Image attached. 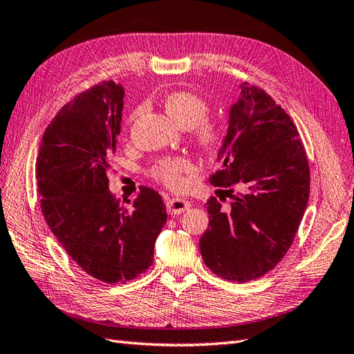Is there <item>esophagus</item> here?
Masks as SVG:
<instances>
[{"instance_id": "obj_1", "label": "esophagus", "mask_w": 354, "mask_h": 354, "mask_svg": "<svg viewBox=\"0 0 354 354\" xmlns=\"http://www.w3.org/2000/svg\"><path fill=\"white\" fill-rule=\"evenodd\" d=\"M166 207H167L169 214L179 216L190 208V202L185 199H180V197H171V199L166 202Z\"/></svg>"}]
</instances>
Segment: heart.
Instances as JSON below:
<instances>
[{"label":"heart","mask_w":354,"mask_h":354,"mask_svg":"<svg viewBox=\"0 0 354 354\" xmlns=\"http://www.w3.org/2000/svg\"><path fill=\"white\" fill-rule=\"evenodd\" d=\"M162 109L167 116L180 128H193L196 143L205 152H217L226 140V125L218 119H205L208 102L202 96L187 90L167 93L162 97ZM137 111L133 114V119ZM193 162L185 157L162 158L153 169V175L170 188L184 185V175L193 170Z\"/></svg>","instance_id":"obj_1"}]
</instances>
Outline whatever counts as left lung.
<instances>
[{"label":"left lung","mask_w":354,"mask_h":354,"mask_svg":"<svg viewBox=\"0 0 354 354\" xmlns=\"http://www.w3.org/2000/svg\"><path fill=\"white\" fill-rule=\"evenodd\" d=\"M240 90L217 153L221 167L209 178L212 185L227 188L221 192L231 203L225 209L216 197L207 202L209 227L199 245L212 273L243 283L273 270L291 248L310 176L305 147L286 111L262 88L243 83ZM234 185L245 192L234 195Z\"/></svg>","instance_id":"left-lung-1"}]
</instances>
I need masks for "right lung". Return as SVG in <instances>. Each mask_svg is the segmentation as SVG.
Instances as JSON below:
<instances>
[{
  "mask_svg": "<svg viewBox=\"0 0 354 354\" xmlns=\"http://www.w3.org/2000/svg\"><path fill=\"white\" fill-rule=\"evenodd\" d=\"M125 90L113 81L80 93L45 129L36 161L40 208L62 248L87 274L125 283L149 268L166 205L142 187L129 208L109 188Z\"/></svg>",
  "mask_w": 354,
  "mask_h": 354,
  "instance_id": "obj_1",
  "label": "right lung"
}]
</instances>
